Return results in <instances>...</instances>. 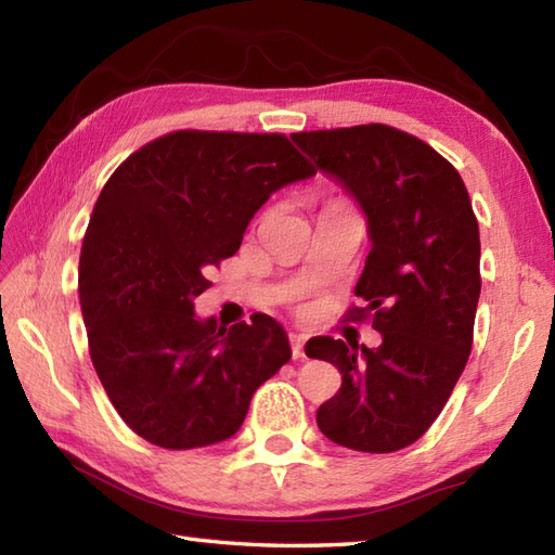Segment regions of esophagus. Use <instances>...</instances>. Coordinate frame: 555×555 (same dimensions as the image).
Here are the masks:
<instances>
[{"label":"esophagus","mask_w":555,"mask_h":555,"mask_svg":"<svg viewBox=\"0 0 555 555\" xmlns=\"http://www.w3.org/2000/svg\"><path fill=\"white\" fill-rule=\"evenodd\" d=\"M302 346H305V336L302 334H291V350H293V358H296V360L305 358Z\"/></svg>","instance_id":"1"}]
</instances>
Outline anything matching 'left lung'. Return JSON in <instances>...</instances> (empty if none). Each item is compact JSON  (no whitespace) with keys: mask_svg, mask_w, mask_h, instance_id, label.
<instances>
[{"mask_svg":"<svg viewBox=\"0 0 555 555\" xmlns=\"http://www.w3.org/2000/svg\"><path fill=\"white\" fill-rule=\"evenodd\" d=\"M317 171L356 199L372 250L356 296L379 348L310 338L308 358L340 372L317 410L326 439L362 453L415 443L463 374L481 291L479 227L460 173L420 138L370 124L293 133Z\"/></svg>","mask_w":555,"mask_h":555,"instance_id":"1","label":"left lung"}]
</instances>
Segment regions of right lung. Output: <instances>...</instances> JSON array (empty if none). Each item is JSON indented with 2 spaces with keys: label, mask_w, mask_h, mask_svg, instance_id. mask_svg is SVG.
Listing matches in <instances>:
<instances>
[{
  "label": "right lung",
  "mask_w": 555,
  "mask_h": 555,
  "mask_svg": "<svg viewBox=\"0 0 555 555\" xmlns=\"http://www.w3.org/2000/svg\"><path fill=\"white\" fill-rule=\"evenodd\" d=\"M312 176L286 135L179 131L102 188L80 250V310L104 391L145 441L185 451L231 439L291 360L269 314L227 328L199 320L193 300L269 195Z\"/></svg>",
  "instance_id": "obj_1"
}]
</instances>
